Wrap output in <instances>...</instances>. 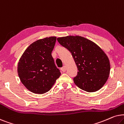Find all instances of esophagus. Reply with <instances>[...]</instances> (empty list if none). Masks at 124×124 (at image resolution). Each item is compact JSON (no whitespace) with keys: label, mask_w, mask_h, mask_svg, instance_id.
<instances>
[{"label":"esophagus","mask_w":124,"mask_h":124,"mask_svg":"<svg viewBox=\"0 0 124 124\" xmlns=\"http://www.w3.org/2000/svg\"><path fill=\"white\" fill-rule=\"evenodd\" d=\"M61 69V70H62L63 72H65L66 71V67L65 66H64L62 67Z\"/></svg>","instance_id":"esophagus-1"}]
</instances>
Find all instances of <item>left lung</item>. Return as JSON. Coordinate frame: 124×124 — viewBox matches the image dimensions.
<instances>
[{
    "mask_svg": "<svg viewBox=\"0 0 124 124\" xmlns=\"http://www.w3.org/2000/svg\"><path fill=\"white\" fill-rule=\"evenodd\" d=\"M57 40L74 58L79 70L74 78L75 85L88 92H96L103 87L110 70L109 60L105 52L93 41L79 36L58 37Z\"/></svg>",
    "mask_w": 124,
    "mask_h": 124,
    "instance_id": "8db88e82",
    "label": "left lung"
}]
</instances>
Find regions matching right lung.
Wrapping results in <instances>:
<instances>
[{
	"label": "right lung",
	"mask_w": 124,
	"mask_h": 124,
	"mask_svg": "<svg viewBox=\"0 0 124 124\" xmlns=\"http://www.w3.org/2000/svg\"><path fill=\"white\" fill-rule=\"evenodd\" d=\"M55 36L34 41L26 48L19 59L17 72L21 83L29 91L42 94L49 91L60 77L52 52Z\"/></svg>",
	"instance_id": "add662e5"
}]
</instances>
